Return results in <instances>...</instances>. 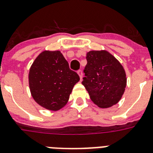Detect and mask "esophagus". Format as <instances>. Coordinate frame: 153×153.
Returning <instances> with one entry per match:
<instances>
[{
	"instance_id": "esophagus-1",
	"label": "esophagus",
	"mask_w": 153,
	"mask_h": 153,
	"mask_svg": "<svg viewBox=\"0 0 153 153\" xmlns=\"http://www.w3.org/2000/svg\"><path fill=\"white\" fill-rule=\"evenodd\" d=\"M77 74H78V75H79V78H80V80H81V79H82V78H83V72H82V70H78Z\"/></svg>"
}]
</instances>
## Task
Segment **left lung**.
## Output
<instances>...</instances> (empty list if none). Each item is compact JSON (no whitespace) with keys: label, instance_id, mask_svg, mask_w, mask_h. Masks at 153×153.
<instances>
[{"label":"left lung","instance_id":"1","mask_svg":"<svg viewBox=\"0 0 153 153\" xmlns=\"http://www.w3.org/2000/svg\"><path fill=\"white\" fill-rule=\"evenodd\" d=\"M86 60L82 84L91 100L103 109L118 103L126 86V74L122 64L105 50L89 51Z\"/></svg>","mask_w":153,"mask_h":153}]
</instances>
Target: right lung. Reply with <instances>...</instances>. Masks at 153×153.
<instances>
[{
	"instance_id": "obj_1",
	"label": "right lung",
	"mask_w": 153,
	"mask_h": 153,
	"mask_svg": "<svg viewBox=\"0 0 153 153\" xmlns=\"http://www.w3.org/2000/svg\"><path fill=\"white\" fill-rule=\"evenodd\" d=\"M28 79L35 102L52 111L66 106L74 85L79 80L60 51L40 53L31 65Z\"/></svg>"
}]
</instances>
